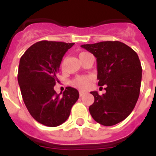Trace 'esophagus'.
Listing matches in <instances>:
<instances>
[{"instance_id": "1", "label": "esophagus", "mask_w": 156, "mask_h": 156, "mask_svg": "<svg viewBox=\"0 0 156 156\" xmlns=\"http://www.w3.org/2000/svg\"><path fill=\"white\" fill-rule=\"evenodd\" d=\"M83 95H84V92L79 91V96H80V97H82V96H83Z\"/></svg>"}]
</instances>
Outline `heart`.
Instances as JSON below:
<instances>
[{
    "instance_id": "obj_1",
    "label": "heart",
    "mask_w": 156,
    "mask_h": 156,
    "mask_svg": "<svg viewBox=\"0 0 156 156\" xmlns=\"http://www.w3.org/2000/svg\"><path fill=\"white\" fill-rule=\"evenodd\" d=\"M86 52H82L79 54V57L81 56V55L84 54ZM89 78L88 77H85V76H82V77H78V78H76L75 79H73V81L71 82V84L73 86H74L76 88H82V89H84L88 86L89 84Z\"/></svg>"
}]
</instances>
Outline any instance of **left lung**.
<instances>
[{
  "instance_id": "left-lung-1",
  "label": "left lung",
  "mask_w": 156,
  "mask_h": 156,
  "mask_svg": "<svg viewBox=\"0 0 156 156\" xmlns=\"http://www.w3.org/2000/svg\"><path fill=\"white\" fill-rule=\"evenodd\" d=\"M81 47L97 58L98 84L105 85L106 91L103 95L91 92L94 102L89 106L90 115L102 125H115L130 115L137 103L142 78L140 61L137 53L121 41Z\"/></svg>"
}]
</instances>
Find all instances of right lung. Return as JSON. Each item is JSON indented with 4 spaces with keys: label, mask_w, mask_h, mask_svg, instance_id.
Wrapping results in <instances>:
<instances>
[{
    "label": "right lung",
    "mask_w": 156,
    "mask_h": 156,
    "mask_svg": "<svg viewBox=\"0 0 156 156\" xmlns=\"http://www.w3.org/2000/svg\"><path fill=\"white\" fill-rule=\"evenodd\" d=\"M73 44L38 41L20 59L17 79L24 104L33 119L46 126L64 123L79 97L78 90L72 87H67L62 95L54 90L62 59Z\"/></svg>",
    "instance_id": "1"
}]
</instances>
